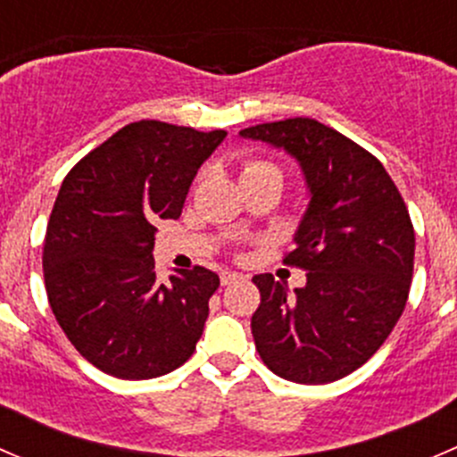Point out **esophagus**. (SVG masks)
<instances>
[{"mask_svg":"<svg viewBox=\"0 0 457 457\" xmlns=\"http://www.w3.org/2000/svg\"><path fill=\"white\" fill-rule=\"evenodd\" d=\"M238 278H243V274H238V271H223V274H220V283L223 285L234 283V280Z\"/></svg>","mask_w":457,"mask_h":457,"instance_id":"1","label":"esophagus"}]
</instances>
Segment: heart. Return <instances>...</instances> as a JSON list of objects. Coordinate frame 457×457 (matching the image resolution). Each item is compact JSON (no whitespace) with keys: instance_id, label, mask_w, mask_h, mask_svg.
<instances>
[{"instance_id":"b5f03b06","label":"heart","mask_w":457,"mask_h":457,"mask_svg":"<svg viewBox=\"0 0 457 457\" xmlns=\"http://www.w3.org/2000/svg\"><path fill=\"white\" fill-rule=\"evenodd\" d=\"M267 172H274V174H280L278 168L271 163H267V161H247L245 165H243V177H256V174H267Z\"/></svg>"}]
</instances>
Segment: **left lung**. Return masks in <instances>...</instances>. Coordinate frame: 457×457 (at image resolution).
<instances>
[{"mask_svg": "<svg viewBox=\"0 0 457 457\" xmlns=\"http://www.w3.org/2000/svg\"><path fill=\"white\" fill-rule=\"evenodd\" d=\"M298 163L307 207L285 262L307 283L289 289L256 274V352L276 376L301 385L340 380L380 349L407 305L416 234L380 161L316 119L241 130Z\"/></svg>", "mask_w": 457, "mask_h": 457, "instance_id": "obj_1", "label": "left lung"}]
</instances>
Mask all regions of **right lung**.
<instances>
[{
    "label": "right lung",
    "instance_id": "1",
    "mask_svg": "<svg viewBox=\"0 0 457 457\" xmlns=\"http://www.w3.org/2000/svg\"><path fill=\"white\" fill-rule=\"evenodd\" d=\"M225 137L137 121L63 179L46 229V292L63 334L96 370L147 380L195 353L219 274L195 267L159 283L154 223L181 216L196 172Z\"/></svg>",
    "mask_w": 457,
    "mask_h": 457
}]
</instances>
